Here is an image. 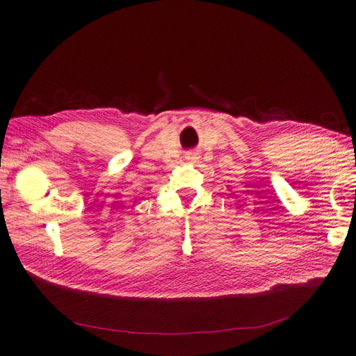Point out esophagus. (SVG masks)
Wrapping results in <instances>:
<instances>
[{
	"label": "esophagus",
	"instance_id": "esophagus-1",
	"mask_svg": "<svg viewBox=\"0 0 356 356\" xmlns=\"http://www.w3.org/2000/svg\"><path fill=\"white\" fill-rule=\"evenodd\" d=\"M188 161H197L198 158H200V155H198V152H195V150H192V152H188L186 154V156H185Z\"/></svg>",
	"mask_w": 356,
	"mask_h": 356
}]
</instances>
